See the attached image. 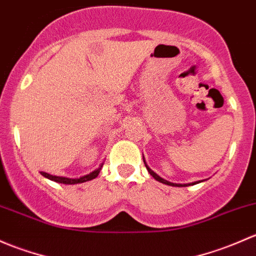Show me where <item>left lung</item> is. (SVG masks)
Returning a JSON list of instances; mask_svg holds the SVG:
<instances>
[{"label":"left lung","instance_id":"obj_1","mask_svg":"<svg viewBox=\"0 0 256 256\" xmlns=\"http://www.w3.org/2000/svg\"><path fill=\"white\" fill-rule=\"evenodd\" d=\"M143 160H144V164H146V168L148 172H149L150 175H152V178H155V180H156V181H159V182H162V184H165V185H168V186H178V187H185V186L196 185V184L204 182V180H201V181H194V182H190V184H174V182H170V181H168V180H165V178H160V176L158 175L156 172H154V171H152V168H150L149 166H148V165H146V159H144V156H143Z\"/></svg>","mask_w":256,"mask_h":256}]
</instances>
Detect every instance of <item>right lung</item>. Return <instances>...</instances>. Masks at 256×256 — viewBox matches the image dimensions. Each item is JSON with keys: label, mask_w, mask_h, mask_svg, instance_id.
<instances>
[{"label": "right lung", "mask_w": 256, "mask_h": 256, "mask_svg": "<svg viewBox=\"0 0 256 256\" xmlns=\"http://www.w3.org/2000/svg\"><path fill=\"white\" fill-rule=\"evenodd\" d=\"M102 165H104V162H102V164L100 165L98 168H94V170L92 171V172L88 174V175L80 176V178H65V176H56V175H52V174L44 172V171H40V174H42V175L44 176V178H49V180H52V181H55V182L64 184V185H75V184H82V182H86V181L94 180V178H97V176H98V174H100V171H101Z\"/></svg>", "instance_id": "add662e5"}]
</instances>
